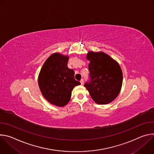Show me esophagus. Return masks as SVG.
Here are the masks:
<instances>
[{
	"label": "esophagus",
	"instance_id": "34e87169",
	"mask_svg": "<svg viewBox=\"0 0 154 154\" xmlns=\"http://www.w3.org/2000/svg\"><path fill=\"white\" fill-rule=\"evenodd\" d=\"M80 82H81V84L82 85H82L84 84V80L82 79H81V81H80Z\"/></svg>",
	"mask_w": 154,
	"mask_h": 154
}]
</instances>
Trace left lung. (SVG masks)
I'll return each mask as SVG.
<instances>
[{
    "label": "left lung",
    "instance_id": "8db88e82",
    "mask_svg": "<svg viewBox=\"0 0 154 154\" xmlns=\"http://www.w3.org/2000/svg\"><path fill=\"white\" fill-rule=\"evenodd\" d=\"M91 81L84 87L98 105L110 103L121 92L123 75L118 62L104 52L90 51L86 56Z\"/></svg>",
    "mask_w": 154,
    "mask_h": 154
}]
</instances>
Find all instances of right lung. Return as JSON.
Listing matches in <instances>:
<instances>
[{"label":"right lung","mask_w":154,"mask_h":154,"mask_svg":"<svg viewBox=\"0 0 154 154\" xmlns=\"http://www.w3.org/2000/svg\"><path fill=\"white\" fill-rule=\"evenodd\" d=\"M69 57L59 53L51 54L39 73L40 91L49 103L63 107L70 100L73 88L81 83L74 78L75 72L67 66Z\"/></svg>","instance_id":"right-lung-1"}]
</instances>
